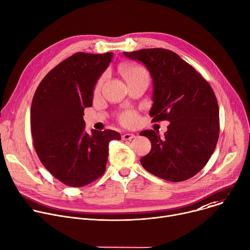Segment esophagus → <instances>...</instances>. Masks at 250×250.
I'll list each match as a JSON object with an SVG mask.
<instances>
[{
    "label": "esophagus",
    "instance_id": "1",
    "mask_svg": "<svg viewBox=\"0 0 250 250\" xmlns=\"http://www.w3.org/2000/svg\"><path fill=\"white\" fill-rule=\"evenodd\" d=\"M134 138H136V136L134 134H124L123 137H122V139L124 141H130L131 139H134Z\"/></svg>",
    "mask_w": 250,
    "mask_h": 250
}]
</instances>
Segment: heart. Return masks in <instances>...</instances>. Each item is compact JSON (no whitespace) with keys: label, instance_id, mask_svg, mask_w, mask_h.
<instances>
[{"label":"heart","instance_id":"heart-1","mask_svg":"<svg viewBox=\"0 0 250 250\" xmlns=\"http://www.w3.org/2000/svg\"><path fill=\"white\" fill-rule=\"evenodd\" d=\"M122 72L126 80V82L139 80V79H148L146 70L144 67H142V66H139V65L124 66V67L122 68ZM104 79H105V75H103L101 78H99V80L97 81L96 85H95V91H98L102 88L104 82ZM121 121L124 125L131 126L137 123V115L135 112H132V111H126L121 115Z\"/></svg>","mask_w":250,"mask_h":250}]
</instances>
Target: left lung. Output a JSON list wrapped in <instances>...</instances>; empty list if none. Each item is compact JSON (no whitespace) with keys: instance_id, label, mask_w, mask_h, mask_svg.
<instances>
[{"instance_id":"8db88e82","label":"left lung","mask_w":250,"mask_h":250,"mask_svg":"<svg viewBox=\"0 0 250 250\" xmlns=\"http://www.w3.org/2000/svg\"><path fill=\"white\" fill-rule=\"evenodd\" d=\"M142 62L153 79L152 122L168 121L160 137L153 129L141 132L152 144L141 159L151 174L170 182L185 181L208 163L219 137V107L209 83L171 50L142 49L124 52Z\"/></svg>"}]
</instances>
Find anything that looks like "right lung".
<instances>
[{
	"label": "right lung",
	"instance_id": "obj_1",
	"mask_svg": "<svg viewBox=\"0 0 250 250\" xmlns=\"http://www.w3.org/2000/svg\"><path fill=\"white\" fill-rule=\"evenodd\" d=\"M112 52H78L42 79L31 105V132L44 167L63 184L83 187L105 172L108 145L118 131H85L84 108L92 105L94 86Z\"/></svg>",
	"mask_w": 250,
	"mask_h": 250
}]
</instances>
